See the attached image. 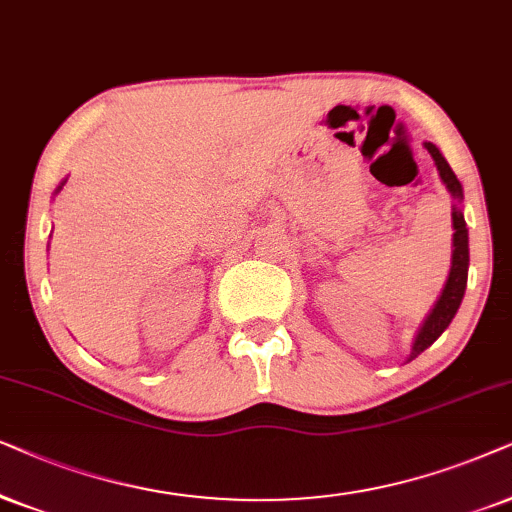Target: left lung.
<instances>
[{
	"label": "left lung",
	"mask_w": 512,
	"mask_h": 512,
	"mask_svg": "<svg viewBox=\"0 0 512 512\" xmlns=\"http://www.w3.org/2000/svg\"><path fill=\"white\" fill-rule=\"evenodd\" d=\"M424 147L428 149V154L433 156L435 166H438V173H440V180L442 185L447 187L449 196H452V227H454V234H452V267H449V276L445 281V288H442L438 302L433 304V309L428 311V316L424 318V323H421L417 337H414L412 342V351L410 356H407V363L414 360L419 356V353H424L428 346H431L435 339H438L442 332L447 330L449 323H452V318L456 316V311H459L461 306V299H463V292H466V283H468V229H466V220H463V210H461V203H463V187L461 182L456 180L454 170L449 168V163L445 161V156L440 154V149L433 145V142H424Z\"/></svg>",
	"instance_id": "8db88e82"
}]
</instances>
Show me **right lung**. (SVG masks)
<instances>
[{
	"mask_svg": "<svg viewBox=\"0 0 512 512\" xmlns=\"http://www.w3.org/2000/svg\"><path fill=\"white\" fill-rule=\"evenodd\" d=\"M65 182H67V180H63V182H60V185H58V189H56V194L60 192V189H63V187H65Z\"/></svg>",
	"mask_w": 512,
	"mask_h": 512,
	"instance_id": "1",
	"label": "right lung"
}]
</instances>
